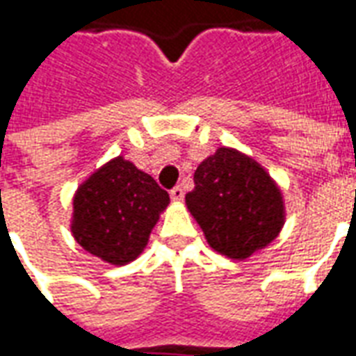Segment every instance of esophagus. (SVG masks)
<instances>
[{"mask_svg": "<svg viewBox=\"0 0 356 356\" xmlns=\"http://www.w3.org/2000/svg\"><path fill=\"white\" fill-rule=\"evenodd\" d=\"M171 200L173 202H183V198H185V193H183V188L181 186H175L173 191L170 193Z\"/></svg>", "mask_w": 356, "mask_h": 356, "instance_id": "34e87169", "label": "esophagus"}]
</instances>
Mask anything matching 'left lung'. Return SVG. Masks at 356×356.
<instances>
[{"label": "left lung", "instance_id": "left-lung-1", "mask_svg": "<svg viewBox=\"0 0 356 356\" xmlns=\"http://www.w3.org/2000/svg\"><path fill=\"white\" fill-rule=\"evenodd\" d=\"M186 208L211 250L244 261L261 252L286 223L282 188L255 158L219 147L196 168Z\"/></svg>", "mask_w": 356, "mask_h": 356}]
</instances>
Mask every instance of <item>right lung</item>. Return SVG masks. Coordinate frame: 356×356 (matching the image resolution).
<instances>
[{"instance_id": "1", "label": "right lung", "mask_w": 356, "mask_h": 356, "mask_svg": "<svg viewBox=\"0 0 356 356\" xmlns=\"http://www.w3.org/2000/svg\"><path fill=\"white\" fill-rule=\"evenodd\" d=\"M168 206L170 194L154 179L116 156L76 188L70 231L86 252L122 267L145 252Z\"/></svg>"}]
</instances>
